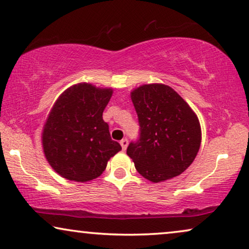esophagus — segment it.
<instances>
[{
	"instance_id": "34e87169",
	"label": "esophagus",
	"mask_w": 249,
	"mask_h": 249,
	"mask_svg": "<svg viewBox=\"0 0 249 249\" xmlns=\"http://www.w3.org/2000/svg\"><path fill=\"white\" fill-rule=\"evenodd\" d=\"M120 145H121V147H122V149H124V151H125V148H127V146H128V139H122V141L120 142Z\"/></svg>"
}]
</instances>
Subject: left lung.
I'll return each mask as SVG.
<instances>
[{"label":"left lung","instance_id":"8db88e82","mask_svg":"<svg viewBox=\"0 0 249 249\" xmlns=\"http://www.w3.org/2000/svg\"><path fill=\"white\" fill-rule=\"evenodd\" d=\"M130 97L141 125L139 139L127 148L136 170L152 182L181 175L194 162L202 142L196 113L163 84L142 85Z\"/></svg>","mask_w":249,"mask_h":249}]
</instances>
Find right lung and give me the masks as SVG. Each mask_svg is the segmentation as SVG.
Returning <instances> with one entry per match:
<instances>
[{
    "mask_svg": "<svg viewBox=\"0 0 249 249\" xmlns=\"http://www.w3.org/2000/svg\"><path fill=\"white\" fill-rule=\"evenodd\" d=\"M112 94V88L80 83L64 90L51 108L43 127V151L49 164L62 178L90 181L121 151L103 120Z\"/></svg>",
    "mask_w": 249,
    "mask_h": 249,
    "instance_id": "add662e5",
    "label": "right lung"
}]
</instances>
